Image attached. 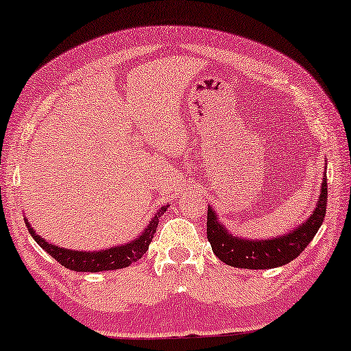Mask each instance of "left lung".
Here are the masks:
<instances>
[{
  "label": "left lung",
  "mask_w": 351,
  "mask_h": 351,
  "mask_svg": "<svg viewBox=\"0 0 351 351\" xmlns=\"http://www.w3.org/2000/svg\"><path fill=\"white\" fill-rule=\"evenodd\" d=\"M327 208V179L324 176L317 206L309 219L289 235L272 240H247L232 237L217 221L211 208H208L206 234L213 252L226 265L242 269H271L293 261L309 242L315 239L324 221Z\"/></svg>",
  "instance_id": "1"
}]
</instances>
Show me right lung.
Listing matches in <instances>:
<instances>
[{"label":"right lung","mask_w":351,"mask_h":351,"mask_svg":"<svg viewBox=\"0 0 351 351\" xmlns=\"http://www.w3.org/2000/svg\"><path fill=\"white\" fill-rule=\"evenodd\" d=\"M167 206H162L158 211V215L153 217L147 229L138 239H135L134 242L121 245L116 248H108V250H99V252H75V250H66L56 245H51L47 240H43L42 237L36 235L35 230L32 229L29 222L25 219L27 229H29L30 235L34 237L36 243L47 252L49 256H53L61 266L67 267L71 271L77 272H99V271H111V269H122L127 267L132 263H135L136 259L143 256V253L148 250V245L152 242V239L156 234V227L159 222V217L165 215Z\"/></svg>","instance_id":"1"}]
</instances>
